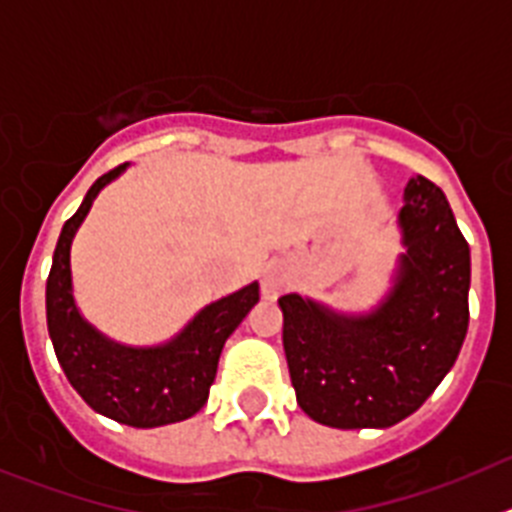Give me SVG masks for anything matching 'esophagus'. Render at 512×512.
Here are the masks:
<instances>
[{"label":"esophagus","mask_w":512,"mask_h":512,"mask_svg":"<svg viewBox=\"0 0 512 512\" xmlns=\"http://www.w3.org/2000/svg\"><path fill=\"white\" fill-rule=\"evenodd\" d=\"M261 284H264V295L266 297H277L279 292H282V289L289 284L287 266H282V264H269V266H266L264 279H261Z\"/></svg>","instance_id":"esophagus-1"}]
</instances>
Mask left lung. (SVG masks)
Returning <instances> with one entry per match:
<instances>
[{
	"label": "left lung",
	"mask_w": 512,
	"mask_h": 512,
	"mask_svg": "<svg viewBox=\"0 0 512 512\" xmlns=\"http://www.w3.org/2000/svg\"><path fill=\"white\" fill-rule=\"evenodd\" d=\"M395 284L372 312L279 297L297 405L330 428H390L449 374L469 328V243L446 194L425 176L405 187Z\"/></svg>",
	"instance_id": "obj_1"
}]
</instances>
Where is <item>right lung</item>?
<instances>
[{
	"mask_svg": "<svg viewBox=\"0 0 512 512\" xmlns=\"http://www.w3.org/2000/svg\"><path fill=\"white\" fill-rule=\"evenodd\" d=\"M125 169L99 176L63 225L45 284V318L58 364L89 408L133 428H158L205 408L225 341L259 302V282L202 307L161 346H122L87 323L71 287V241L97 194Z\"/></svg>",
	"mask_w": 512,
	"mask_h": 512,
	"instance_id": "right-lung-1",
	"label": "right lung"
}]
</instances>
